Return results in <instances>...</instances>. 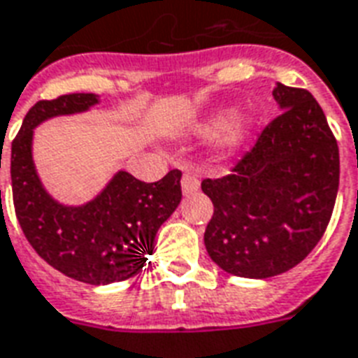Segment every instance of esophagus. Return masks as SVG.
<instances>
[{"label": "esophagus", "instance_id": "obj_1", "mask_svg": "<svg viewBox=\"0 0 358 358\" xmlns=\"http://www.w3.org/2000/svg\"><path fill=\"white\" fill-rule=\"evenodd\" d=\"M181 187H182V192H185V194H189V192H194V190H198V187H200V181H198V177L192 176V173H185L181 179Z\"/></svg>", "mask_w": 358, "mask_h": 358}]
</instances>
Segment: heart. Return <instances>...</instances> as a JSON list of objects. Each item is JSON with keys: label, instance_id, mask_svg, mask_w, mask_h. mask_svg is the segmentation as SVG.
Here are the masks:
<instances>
[{"label": "heart", "instance_id": "obj_1", "mask_svg": "<svg viewBox=\"0 0 358 358\" xmlns=\"http://www.w3.org/2000/svg\"><path fill=\"white\" fill-rule=\"evenodd\" d=\"M228 113H220V115H215L213 118H209L206 124L201 126L200 130L206 134V136H213V134H219V131H224V145L228 149H234L236 145H240V141L245 138V134L249 131V118L247 117H238L228 122ZM227 130L224 131V128Z\"/></svg>", "mask_w": 358, "mask_h": 358}]
</instances>
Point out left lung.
Returning <instances> with one entry per match:
<instances>
[{
	"label": "left lung",
	"mask_w": 358,
	"mask_h": 358,
	"mask_svg": "<svg viewBox=\"0 0 358 358\" xmlns=\"http://www.w3.org/2000/svg\"><path fill=\"white\" fill-rule=\"evenodd\" d=\"M281 115L228 176L203 179L213 201L203 241L222 270L266 279L300 264L334 211L340 152L327 117L306 88L278 85Z\"/></svg>",
	"instance_id": "obj_1"
}]
</instances>
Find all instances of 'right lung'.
Instances as JSON below:
<instances>
[{
  "label": "right lung",
  "mask_w": 358,
  "mask_h": 358,
  "mask_svg": "<svg viewBox=\"0 0 358 358\" xmlns=\"http://www.w3.org/2000/svg\"><path fill=\"white\" fill-rule=\"evenodd\" d=\"M94 103L98 98L85 92L37 101L13 139L10 181L16 219L37 255L67 278L107 285L143 270L158 228L181 201L182 173L171 169L160 181L145 182L118 171L87 206L56 203L43 190L31 162L34 128L45 118L85 111Z\"/></svg>",
  "instance_id": "add662e5"
}]
</instances>
